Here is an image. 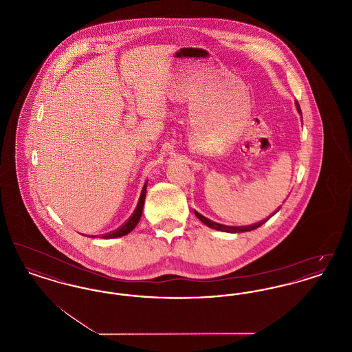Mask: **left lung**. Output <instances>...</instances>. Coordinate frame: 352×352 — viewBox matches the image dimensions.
Masks as SVG:
<instances>
[{
  "mask_svg": "<svg viewBox=\"0 0 352 352\" xmlns=\"http://www.w3.org/2000/svg\"><path fill=\"white\" fill-rule=\"evenodd\" d=\"M297 109H298V112H301V108H300V105L297 104ZM195 212V215H197V218L201 220V223H204L207 227H210V228H214V230H218V231H223V232H232V234H239V232H247V231H252V230H256V228H258L261 224H264L268 219H265V220H261V221H258V223H256V224H252V226H243V227H231V226H224V224H219V223H215V221H212V220H210V219L204 218L203 215H201L199 212H197V211H194ZM270 218V217H269Z\"/></svg>",
  "mask_w": 352,
  "mask_h": 352,
  "instance_id": "8db88e82",
  "label": "left lung"
}]
</instances>
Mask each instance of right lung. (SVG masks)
Instances as JSON below:
<instances>
[{
	"label": "right lung",
	"instance_id": "right-lung-1",
	"mask_svg": "<svg viewBox=\"0 0 352 352\" xmlns=\"http://www.w3.org/2000/svg\"><path fill=\"white\" fill-rule=\"evenodd\" d=\"M145 195H146V184L144 186L142 191H141V197H140V201L134 210L132 217L128 219L121 227H118V230L109 232V234H101V237L104 239H113V237H120V236H124V234H128L132 230H134V227L137 226V223L140 221V218L142 215V208H144V203H145Z\"/></svg>",
	"mask_w": 352,
	"mask_h": 352
}]
</instances>
